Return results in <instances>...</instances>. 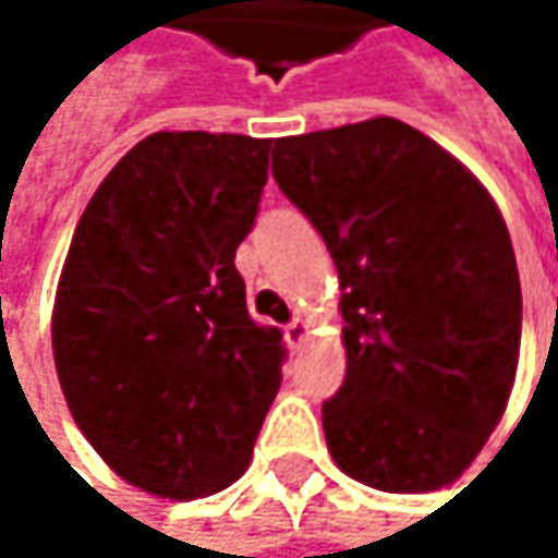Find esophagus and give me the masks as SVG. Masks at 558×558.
Listing matches in <instances>:
<instances>
[{"mask_svg":"<svg viewBox=\"0 0 558 558\" xmlns=\"http://www.w3.org/2000/svg\"><path fill=\"white\" fill-rule=\"evenodd\" d=\"M284 337H288V343H291L294 350H301L304 340H307V320H304V317H294V320L284 327Z\"/></svg>","mask_w":558,"mask_h":558,"instance_id":"34e87169","label":"esophagus"}]
</instances>
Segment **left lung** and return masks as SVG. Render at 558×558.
Masks as SVG:
<instances>
[{"label":"left lung","instance_id":"obj_1","mask_svg":"<svg viewBox=\"0 0 558 558\" xmlns=\"http://www.w3.org/2000/svg\"><path fill=\"white\" fill-rule=\"evenodd\" d=\"M274 181L343 291L347 377L320 410L333 463L384 493L457 483L520 364V270L489 191L387 114L277 138Z\"/></svg>","mask_w":558,"mask_h":558}]
</instances>
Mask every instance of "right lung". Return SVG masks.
Returning <instances> with one entry per match:
<instances>
[{"mask_svg":"<svg viewBox=\"0 0 558 558\" xmlns=\"http://www.w3.org/2000/svg\"><path fill=\"white\" fill-rule=\"evenodd\" d=\"M270 138L155 132L98 184L52 311L65 403L95 453L161 499L231 486L281 387L284 343L234 267Z\"/></svg>","mask_w":558,"mask_h":558,"instance_id":"add662e5","label":"right lung"}]
</instances>
